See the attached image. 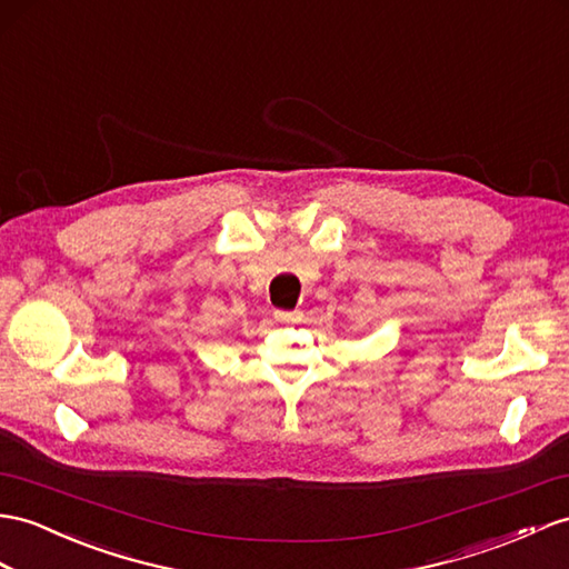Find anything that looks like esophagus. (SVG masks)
Wrapping results in <instances>:
<instances>
[{"mask_svg":"<svg viewBox=\"0 0 569 569\" xmlns=\"http://www.w3.org/2000/svg\"><path fill=\"white\" fill-rule=\"evenodd\" d=\"M274 321L295 323V321H299V313L297 311H274Z\"/></svg>","mask_w":569,"mask_h":569,"instance_id":"34e87169","label":"esophagus"}]
</instances>
